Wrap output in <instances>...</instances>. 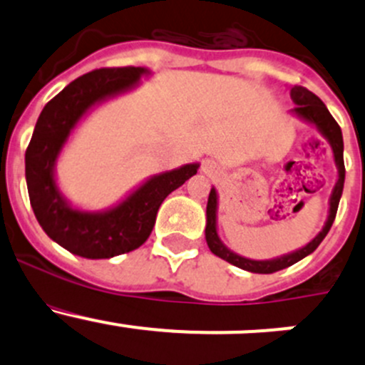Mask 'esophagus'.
Here are the masks:
<instances>
[{
    "instance_id": "obj_1",
    "label": "esophagus",
    "mask_w": 365,
    "mask_h": 365,
    "mask_svg": "<svg viewBox=\"0 0 365 365\" xmlns=\"http://www.w3.org/2000/svg\"><path fill=\"white\" fill-rule=\"evenodd\" d=\"M203 173L205 175H208V176H213L217 173V164L213 160H205L203 162Z\"/></svg>"
}]
</instances>
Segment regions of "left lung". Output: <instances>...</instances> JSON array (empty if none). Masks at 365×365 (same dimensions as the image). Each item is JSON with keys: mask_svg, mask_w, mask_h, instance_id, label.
Returning <instances> with one entry per match:
<instances>
[{"mask_svg": "<svg viewBox=\"0 0 365 365\" xmlns=\"http://www.w3.org/2000/svg\"><path fill=\"white\" fill-rule=\"evenodd\" d=\"M292 95V101L295 102L297 108L292 109V114H295L297 118H300L305 123L312 125L323 138L329 141L330 148L334 153V162H336L337 168V182L334 185L332 194H330L329 200V215H327L325 224H323L322 231L312 238L309 244H305L304 247L297 249L288 254H282V256L272 257V259H251V257L240 256V254L233 252L230 247L224 245V242L220 240L219 231H217V208H219V194H217L215 187H212L208 196V205H206V227H205V238L206 244H208L210 251L215 256L222 257L227 263L235 264V267L242 268V270L252 272V274H274V272L282 270V268H288L292 264H295L297 261L304 259L305 256L312 254L318 249V245L322 244L323 238L327 237V233L332 227L334 219H336L337 206H339L341 196H342V187H344V159H342V152H344V143H342V132L341 127L337 125V121L334 120L332 114L329 113L327 106L319 101V97H316L312 91H309L307 88L302 86H293L289 90Z\"/></svg>", "mask_w": 365, "mask_h": 365, "instance_id": "left-lung-1", "label": "left lung"}]
</instances>
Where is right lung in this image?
<instances>
[{
  "instance_id": "right-lung-1",
  "label": "right lung",
  "mask_w": 365,
  "mask_h": 365,
  "mask_svg": "<svg viewBox=\"0 0 365 365\" xmlns=\"http://www.w3.org/2000/svg\"><path fill=\"white\" fill-rule=\"evenodd\" d=\"M145 67L101 68L77 77L40 113L26 150V183L36 220L51 240L88 259H106L141 247L148 240L162 201L200 169V162L159 173L132 189L116 205L83 210L70 203L56 178V162L77 125L104 102L134 90Z\"/></svg>"
}]
</instances>
